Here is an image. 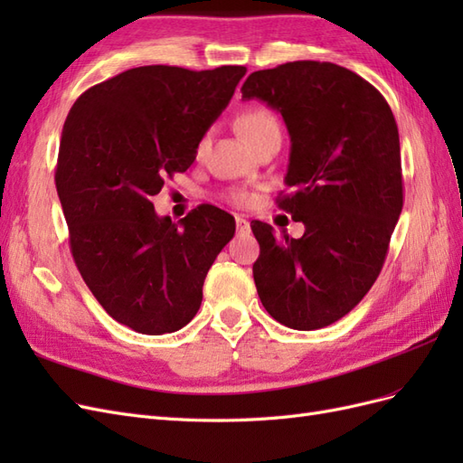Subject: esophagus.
<instances>
[{"mask_svg":"<svg viewBox=\"0 0 463 463\" xmlns=\"http://www.w3.org/2000/svg\"><path fill=\"white\" fill-rule=\"evenodd\" d=\"M235 226H237V233L240 235H247L250 232V223L243 216H235Z\"/></svg>","mask_w":463,"mask_h":463,"instance_id":"34e87169","label":"esophagus"}]
</instances>
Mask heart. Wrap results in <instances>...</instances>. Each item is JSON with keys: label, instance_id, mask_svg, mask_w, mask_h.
Wrapping results in <instances>:
<instances>
[{"label": "heart", "instance_id": "obj_1", "mask_svg": "<svg viewBox=\"0 0 463 463\" xmlns=\"http://www.w3.org/2000/svg\"><path fill=\"white\" fill-rule=\"evenodd\" d=\"M237 129L245 137V141L255 146L257 143H260L264 137H269L272 133H279V125L278 119L274 118L272 111H269L266 108H250L243 114L237 118ZM206 146V137H203L199 145H197V152L201 154L203 148ZM230 201L237 206H243L249 203V194L235 191L230 194Z\"/></svg>", "mask_w": 463, "mask_h": 463}]
</instances>
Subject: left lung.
<instances>
[{
  "label": "left lung",
  "instance_id": "1",
  "mask_svg": "<svg viewBox=\"0 0 463 463\" xmlns=\"http://www.w3.org/2000/svg\"><path fill=\"white\" fill-rule=\"evenodd\" d=\"M279 111L291 148L289 194L278 206L303 222L293 240L250 222L260 255L253 278L264 309L293 330L345 317L381 274L403 206L394 114L371 82L328 61L255 71L241 87Z\"/></svg>",
  "mask_w": 463,
  "mask_h": 463
}]
</instances>
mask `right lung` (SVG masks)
Segmentation results:
<instances>
[{
	"label": "right lung",
	"instance_id": "add662e5",
	"mask_svg": "<svg viewBox=\"0 0 463 463\" xmlns=\"http://www.w3.org/2000/svg\"><path fill=\"white\" fill-rule=\"evenodd\" d=\"M245 73L243 65L135 67L69 109L55 167L69 245L98 303L135 332L160 335L191 322L210 266L235 233L218 206L201 204L175 223L150 199L194 162Z\"/></svg>",
	"mask_w": 463,
	"mask_h": 463
}]
</instances>
